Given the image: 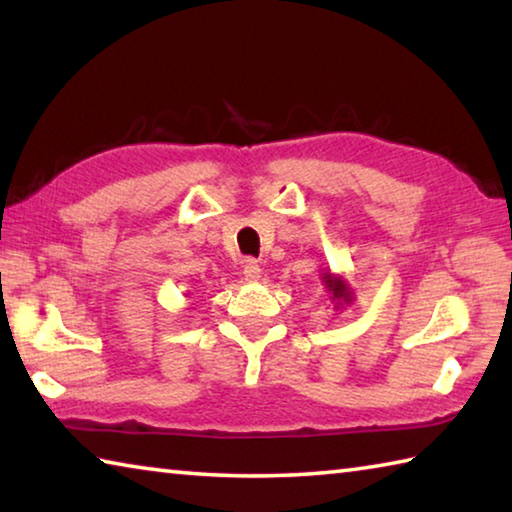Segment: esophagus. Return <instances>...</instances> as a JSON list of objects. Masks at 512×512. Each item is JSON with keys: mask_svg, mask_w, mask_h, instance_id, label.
Here are the masks:
<instances>
[{"mask_svg": "<svg viewBox=\"0 0 512 512\" xmlns=\"http://www.w3.org/2000/svg\"><path fill=\"white\" fill-rule=\"evenodd\" d=\"M244 277H246V282H257L259 277H262V268H259V264L255 262V259H246Z\"/></svg>", "mask_w": 512, "mask_h": 512, "instance_id": "1", "label": "esophagus"}]
</instances>
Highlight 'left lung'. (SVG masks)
<instances>
[{"label":"left lung","instance_id":"left-lung-1","mask_svg":"<svg viewBox=\"0 0 512 512\" xmlns=\"http://www.w3.org/2000/svg\"><path fill=\"white\" fill-rule=\"evenodd\" d=\"M320 280H323V287L329 293V300H332V305H334L336 311L352 305V302H354V289L350 287V282L345 280L343 275L332 273V271H325V273H320Z\"/></svg>","mask_w":512,"mask_h":512}]
</instances>
